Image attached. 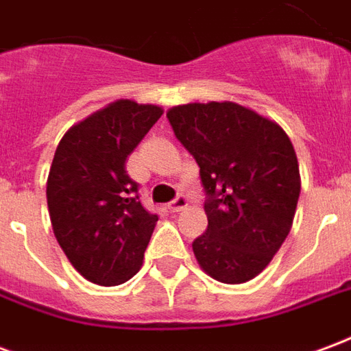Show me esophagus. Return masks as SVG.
Returning a JSON list of instances; mask_svg holds the SVG:
<instances>
[{
	"instance_id": "obj_1",
	"label": "esophagus",
	"mask_w": 351,
	"mask_h": 351,
	"mask_svg": "<svg viewBox=\"0 0 351 351\" xmlns=\"http://www.w3.org/2000/svg\"><path fill=\"white\" fill-rule=\"evenodd\" d=\"M186 206H188L186 197H184V195H178L175 201H171V203H169V210H171V213H180V210H184Z\"/></svg>"
}]
</instances>
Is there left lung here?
Wrapping results in <instances>:
<instances>
[{"mask_svg": "<svg viewBox=\"0 0 351 351\" xmlns=\"http://www.w3.org/2000/svg\"><path fill=\"white\" fill-rule=\"evenodd\" d=\"M167 118L208 195V228L191 244L197 263L223 284L256 278L289 235L301 193L287 133L233 101L176 105Z\"/></svg>", "mask_w": 351, "mask_h": 351, "instance_id": "1", "label": "left lung"}]
</instances>
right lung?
Masks as SVG:
<instances>
[{
  "instance_id": "1",
  "label": "right lung",
  "mask_w": 351,
  "mask_h": 351,
  "mask_svg": "<svg viewBox=\"0 0 351 351\" xmlns=\"http://www.w3.org/2000/svg\"><path fill=\"white\" fill-rule=\"evenodd\" d=\"M163 108L118 99L65 131L47 180L50 221L67 259L97 286L135 276L158 216L138 199L125 160Z\"/></svg>"
}]
</instances>
